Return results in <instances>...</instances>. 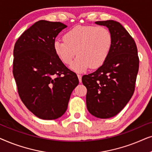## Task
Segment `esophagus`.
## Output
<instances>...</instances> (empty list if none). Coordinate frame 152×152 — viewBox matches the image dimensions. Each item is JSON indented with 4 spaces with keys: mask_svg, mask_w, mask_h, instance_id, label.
I'll use <instances>...</instances> for the list:
<instances>
[{
    "mask_svg": "<svg viewBox=\"0 0 152 152\" xmlns=\"http://www.w3.org/2000/svg\"><path fill=\"white\" fill-rule=\"evenodd\" d=\"M77 77H78V79H79V81H80V82H82V75L77 74Z\"/></svg>",
    "mask_w": 152,
    "mask_h": 152,
    "instance_id": "esophagus-1",
    "label": "esophagus"
}]
</instances>
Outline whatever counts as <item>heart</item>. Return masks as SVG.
<instances>
[{
  "label": "heart",
  "mask_w": 152,
  "mask_h": 152,
  "mask_svg": "<svg viewBox=\"0 0 152 152\" xmlns=\"http://www.w3.org/2000/svg\"><path fill=\"white\" fill-rule=\"evenodd\" d=\"M64 40L57 39L54 43L57 55L66 65H69L78 55L71 68L82 72L89 67H100L111 50L113 36L104 26H77L66 32Z\"/></svg>",
  "instance_id": "b5f03b06"
}]
</instances>
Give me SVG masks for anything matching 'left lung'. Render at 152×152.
<instances>
[{"instance_id":"left-lung-1","label":"left lung","mask_w":152,"mask_h":152,"mask_svg":"<svg viewBox=\"0 0 152 152\" xmlns=\"http://www.w3.org/2000/svg\"><path fill=\"white\" fill-rule=\"evenodd\" d=\"M107 26L113 36L111 50L106 61L93 73L82 77L87 88L86 107L97 118H109L123 109L134 93L139 57L136 43L120 23L96 21Z\"/></svg>"}]
</instances>
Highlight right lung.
Returning <instances> with one entry per match:
<instances>
[{
    "mask_svg": "<svg viewBox=\"0 0 152 152\" xmlns=\"http://www.w3.org/2000/svg\"><path fill=\"white\" fill-rule=\"evenodd\" d=\"M66 27L61 22L39 20L14 45L13 75L18 95L41 119L61 117L79 84L75 72L64 65L54 49L56 37Z\"/></svg>",
    "mask_w": 152,
    "mask_h": 152,
    "instance_id": "obj_1",
    "label": "right lung"
}]
</instances>
